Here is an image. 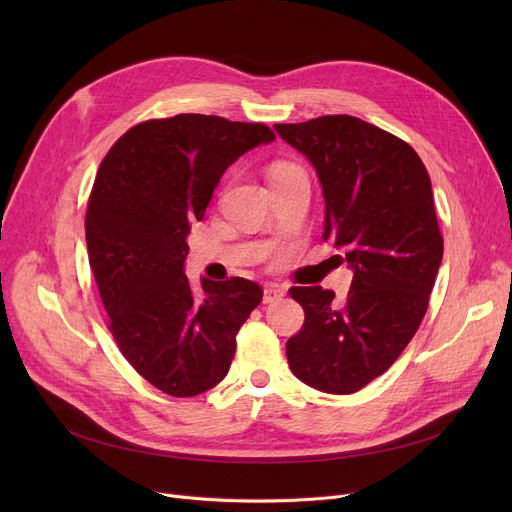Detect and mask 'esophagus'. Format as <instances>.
Returning <instances> with one entry per match:
<instances>
[{"label": "esophagus", "mask_w": 512, "mask_h": 512, "mask_svg": "<svg viewBox=\"0 0 512 512\" xmlns=\"http://www.w3.org/2000/svg\"><path fill=\"white\" fill-rule=\"evenodd\" d=\"M284 294H286L284 286H280V284H274V282L265 284V288H263V303H274V301L282 299Z\"/></svg>", "instance_id": "esophagus-1"}]
</instances>
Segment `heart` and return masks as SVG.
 Returning a JSON list of instances; mask_svg holds the SVG:
<instances>
[{"mask_svg": "<svg viewBox=\"0 0 512 512\" xmlns=\"http://www.w3.org/2000/svg\"><path fill=\"white\" fill-rule=\"evenodd\" d=\"M290 170H297V168L290 166V164H276V166L272 168V176H280V174H286V172H290Z\"/></svg>", "mask_w": 512, "mask_h": 512, "instance_id": "heart-1", "label": "heart"}]
</instances>
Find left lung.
<instances>
[{
  "instance_id": "1",
  "label": "left lung",
  "mask_w": 512,
  "mask_h": 512,
  "mask_svg": "<svg viewBox=\"0 0 512 512\" xmlns=\"http://www.w3.org/2000/svg\"><path fill=\"white\" fill-rule=\"evenodd\" d=\"M274 128L315 168L324 240L353 270L342 303L321 286L288 290L305 309L288 365L315 390L353 394L400 357L427 311L444 253L432 180L411 145L355 116Z\"/></svg>"
}]
</instances>
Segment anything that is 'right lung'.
Listing matches in <instances>:
<instances>
[{
  "label": "right lung",
  "mask_w": 512,
  "mask_h": 512,
  "mask_svg": "<svg viewBox=\"0 0 512 512\" xmlns=\"http://www.w3.org/2000/svg\"><path fill=\"white\" fill-rule=\"evenodd\" d=\"M274 139L265 124L178 114L132 126L101 161L85 218L91 270L120 353L170 396L226 378L236 334L263 299L245 278H203L195 294L184 259L228 166Z\"/></svg>",
  "instance_id": "obj_1"
}]
</instances>
